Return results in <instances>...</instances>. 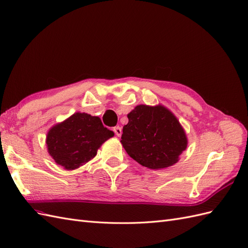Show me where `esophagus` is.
<instances>
[{
    "mask_svg": "<svg viewBox=\"0 0 248 248\" xmlns=\"http://www.w3.org/2000/svg\"><path fill=\"white\" fill-rule=\"evenodd\" d=\"M113 131H114V133H115V135L118 136V137L122 135V133H123V130H122V128H120V126H115V128L113 129Z\"/></svg>",
    "mask_w": 248,
    "mask_h": 248,
    "instance_id": "esophagus-1",
    "label": "esophagus"
}]
</instances>
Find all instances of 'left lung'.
Masks as SVG:
<instances>
[{"mask_svg":"<svg viewBox=\"0 0 248 248\" xmlns=\"http://www.w3.org/2000/svg\"><path fill=\"white\" fill-rule=\"evenodd\" d=\"M122 142L126 153L142 167L161 170L174 166L187 147L179 120L162 105H138L128 114Z\"/></svg>","mask_w":248,"mask_h":248,"instance_id":"1","label":"left lung"}]
</instances>
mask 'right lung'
<instances>
[{
    "mask_svg": "<svg viewBox=\"0 0 248 248\" xmlns=\"http://www.w3.org/2000/svg\"><path fill=\"white\" fill-rule=\"evenodd\" d=\"M114 136L99 117L76 112L47 133L49 155L65 170L78 169L96 156L97 150Z\"/></svg>",
    "mask_w": 248,
    "mask_h": 248,
    "instance_id": "right-lung-1",
    "label": "right lung"
}]
</instances>
